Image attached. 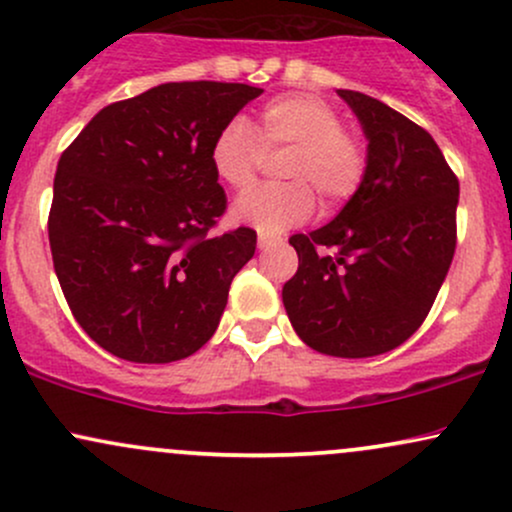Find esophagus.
<instances>
[{"label": "esophagus", "mask_w": 512, "mask_h": 512, "mask_svg": "<svg viewBox=\"0 0 512 512\" xmlns=\"http://www.w3.org/2000/svg\"><path fill=\"white\" fill-rule=\"evenodd\" d=\"M276 245H281L279 238H269V236H260L257 238V248L260 250H272Z\"/></svg>", "instance_id": "1"}]
</instances>
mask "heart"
Masks as SVG:
<instances>
[{
	"label": "heart",
	"mask_w": 512,
	"mask_h": 512,
	"mask_svg": "<svg viewBox=\"0 0 512 512\" xmlns=\"http://www.w3.org/2000/svg\"><path fill=\"white\" fill-rule=\"evenodd\" d=\"M260 141L264 149H291L284 166V178L291 182L248 190L231 209L233 221L262 236H279L313 214L310 186L332 209L354 197L366 175L361 139L342 129V117L322 98L305 93L274 98L262 108L257 134L243 117L228 120L209 149L216 178L233 190L248 187L262 156Z\"/></svg>",
	"instance_id": "b5f03b06"
}]
</instances>
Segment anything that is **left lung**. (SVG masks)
<instances>
[{"label":"left lung","mask_w":512,"mask_h":512,"mask_svg":"<svg viewBox=\"0 0 512 512\" xmlns=\"http://www.w3.org/2000/svg\"><path fill=\"white\" fill-rule=\"evenodd\" d=\"M337 96L368 142L366 175L330 223L291 236L298 272L281 298L310 349L368 358L407 342L436 301L455 255L460 182L409 117L366 93Z\"/></svg>","instance_id":"left-lung-1"}]
</instances>
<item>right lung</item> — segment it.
<instances>
[{
	"mask_svg": "<svg viewBox=\"0 0 512 512\" xmlns=\"http://www.w3.org/2000/svg\"><path fill=\"white\" fill-rule=\"evenodd\" d=\"M260 93L221 81L154 86L103 108L62 154L52 262L76 322L113 356L170 363L214 337L257 233L209 236L226 211L209 149Z\"/></svg>",
	"mask_w": 512,
	"mask_h": 512,
	"instance_id": "obj_1",
	"label": "right lung"
}]
</instances>
